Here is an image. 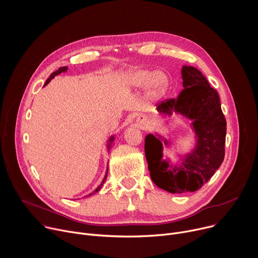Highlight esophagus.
I'll return each mask as SVG.
<instances>
[{"mask_svg":"<svg viewBox=\"0 0 258 258\" xmlns=\"http://www.w3.org/2000/svg\"><path fill=\"white\" fill-rule=\"evenodd\" d=\"M136 124H137V126H138L139 128H141V130H146V128H148L150 122H149V119L147 118V116H145V115H140V116H138L137 119H136Z\"/></svg>","mask_w":258,"mask_h":258,"instance_id":"34e87169","label":"esophagus"}]
</instances>
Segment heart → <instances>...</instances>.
I'll return each instance as SVG.
<instances>
[{"label": "heart", "instance_id": "obj_1", "mask_svg": "<svg viewBox=\"0 0 258 258\" xmlns=\"http://www.w3.org/2000/svg\"><path fill=\"white\" fill-rule=\"evenodd\" d=\"M124 83L127 88L140 90L147 86V93L151 99L161 98L169 87V78L162 70H151L136 68L130 70L124 76Z\"/></svg>", "mask_w": 258, "mask_h": 258}]
</instances>
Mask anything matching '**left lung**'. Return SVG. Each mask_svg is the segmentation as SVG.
Wrapping results in <instances>:
<instances>
[{"label":"left lung","mask_w":258,"mask_h":258,"mask_svg":"<svg viewBox=\"0 0 258 258\" xmlns=\"http://www.w3.org/2000/svg\"><path fill=\"white\" fill-rule=\"evenodd\" d=\"M183 90L176 99L162 102L157 112L173 113L191 121L195 143L189 152L175 154L176 162L163 158V146L171 149L172 138L148 134L145 138V155L155 185L171 194L195 192L207 182L225 158L227 121L217 92L197 68L181 67ZM168 121H166L167 124Z\"/></svg>","instance_id":"obj_1"}]
</instances>
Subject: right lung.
Returning <instances> with one entry per match:
<instances>
[{
  "label": "right lung",
  "mask_w": 258,
  "mask_h": 258,
  "mask_svg": "<svg viewBox=\"0 0 258 258\" xmlns=\"http://www.w3.org/2000/svg\"><path fill=\"white\" fill-rule=\"evenodd\" d=\"M68 70V67L67 66H62V67H60L58 70H56L55 72H53L52 75L49 77V79L46 81V83H45V85H44V87L45 86H47L56 76H58V75H60V73H62V72H66ZM114 140H115V136L114 135H112V136H110L109 137V139L107 140V151L108 152H110V150H111V148H112V145H113V142H114ZM107 174H108V164H107V169H106V172H105V175H104V178H103V180L101 181V183L100 185L97 187V189L93 192V193H91V194H89V195H87V196H85V197H89V196H91V195H93V194H95V193H97V192H99L100 191V189L103 187V185H104V182H105V180H106V178H107Z\"/></svg>",
  "instance_id": "add662e5"
}]
</instances>
